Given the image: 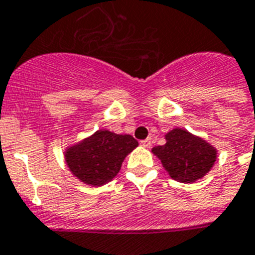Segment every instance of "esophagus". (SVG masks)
I'll list each match as a JSON object with an SVG mask.
<instances>
[{"label": "esophagus", "instance_id": "esophagus-1", "mask_svg": "<svg viewBox=\"0 0 255 255\" xmlns=\"http://www.w3.org/2000/svg\"><path fill=\"white\" fill-rule=\"evenodd\" d=\"M140 146H143V147H150V146H151V139H150V138H146V139L140 140Z\"/></svg>", "mask_w": 255, "mask_h": 255}]
</instances>
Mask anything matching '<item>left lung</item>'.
Segmentation results:
<instances>
[{
	"mask_svg": "<svg viewBox=\"0 0 255 255\" xmlns=\"http://www.w3.org/2000/svg\"><path fill=\"white\" fill-rule=\"evenodd\" d=\"M166 144L152 148L163 167L174 180L196 182L213 166L216 150L201 138L184 129H174L166 134Z\"/></svg>",
	"mask_w": 255,
	"mask_h": 255,
	"instance_id": "1",
	"label": "left lung"
}]
</instances>
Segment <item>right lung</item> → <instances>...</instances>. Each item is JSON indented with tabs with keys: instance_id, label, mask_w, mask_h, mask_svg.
Here are the masks:
<instances>
[{
	"instance_id": "1",
	"label": "right lung",
	"mask_w": 255,
	"mask_h": 255,
	"mask_svg": "<svg viewBox=\"0 0 255 255\" xmlns=\"http://www.w3.org/2000/svg\"><path fill=\"white\" fill-rule=\"evenodd\" d=\"M138 146L131 135L99 130L92 137L67 150V164L72 174L89 185H103L112 180L126 155Z\"/></svg>"
}]
</instances>
